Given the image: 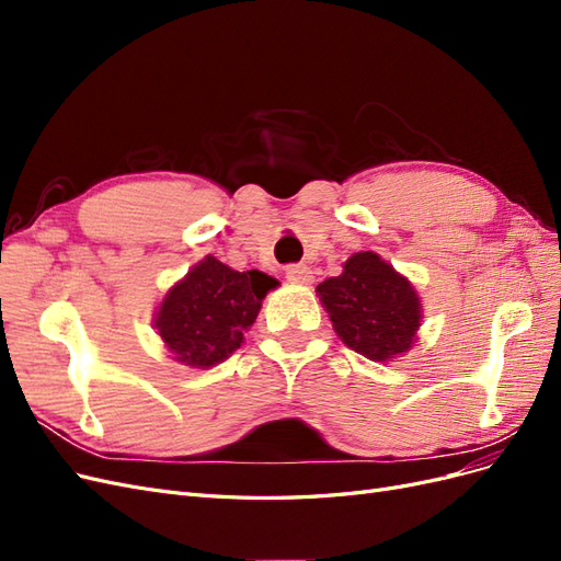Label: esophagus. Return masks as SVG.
I'll list each match as a JSON object with an SVG mask.
<instances>
[{"mask_svg":"<svg viewBox=\"0 0 561 561\" xmlns=\"http://www.w3.org/2000/svg\"><path fill=\"white\" fill-rule=\"evenodd\" d=\"M285 276L293 283H311V278H313L311 268L307 264H290L285 268Z\"/></svg>","mask_w":561,"mask_h":561,"instance_id":"34e87169","label":"esophagus"}]
</instances>
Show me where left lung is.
Listing matches in <instances>:
<instances>
[{
    "label": "left lung",
    "instance_id": "1",
    "mask_svg": "<svg viewBox=\"0 0 561 561\" xmlns=\"http://www.w3.org/2000/svg\"><path fill=\"white\" fill-rule=\"evenodd\" d=\"M316 290L342 342L365 358L383 363L412 346L421 325L419 297L379 254L355 252L342 276Z\"/></svg>",
    "mask_w": 561,
    "mask_h": 561
}]
</instances>
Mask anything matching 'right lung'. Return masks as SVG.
<instances>
[{"mask_svg":"<svg viewBox=\"0 0 561 561\" xmlns=\"http://www.w3.org/2000/svg\"><path fill=\"white\" fill-rule=\"evenodd\" d=\"M278 283L262 271H233L206 257L161 301L157 330L175 360L213 367L241 348L264 295Z\"/></svg>","mask_w":561,"mask_h":561,"instance_id":"add662e5","label":"right lung"}]
</instances>
